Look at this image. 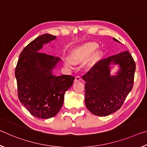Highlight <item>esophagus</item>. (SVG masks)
<instances>
[{
  "instance_id": "1",
  "label": "esophagus",
  "mask_w": 147,
  "mask_h": 147,
  "mask_svg": "<svg viewBox=\"0 0 147 147\" xmlns=\"http://www.w3.org/2000/svg\"><path fill=\"white\" fill-rule=\"evenodd\" d=\"M81 81V78H80V77L79 76H76V78H75V82H79V81Z\"/></svg>"
}]
</instances>
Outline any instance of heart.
Wrapping results in <instances>:
<instances>
[{
  "instance_id": "b5f03b06",
  "label": "heart",
  "mask_w": 147,
  "mask_h": 147,
  "mask_svg": "<svg viewBox=\"0 0 147 147\" xmlns=\"http://www.w3.org/2000/svg\"><path fill=\"white\" fill-rule=\"evenodd\" d=\"M98 45L95 42H86L78 47L72 49L68 55V60H66V66H71V64H79L86 61L89 57L86 64V68H91L102 57V52L96 50Z\"/></svg>"
}]
</instances>
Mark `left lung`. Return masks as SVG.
Segmentation results:
<instances>
[{
	"instance_id": "1",
	"label": "left lung",
	"mask_w": 147,
	"mask_h": 147,
	"mask_svg": "<svg viewBox=\"0 0 147 147\" xmlns=\"http://www.w3.org/2000/svg\"><path fill=\"white\" fill-rule=\"evenodd\" d=\"M111 64H119L116 76L110 75ZM135 70V62L128 51L99 61L83 76L87 109L99 116H107L119 110L132 90Z\"/></svg>"
}]
</instances>
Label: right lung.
I'll return each instance as SVG.
<instances>
[{
	"instance_id": "right-lung-1",
	"label": "right lung",
	"mask_w": 147,
	"mask_h": 147,
	"mask_svg": "<svg viewBox=\"0 0 147 147\" xmlns=\"http://www.w3.org/2000/svg\"><path fill=\"white\" fill-rule=\"evenodd\" d=\"M55 38L46 33L28 44L20 54L15 71L20 102L32 115L41 119L54 117L59 112L64 93L75 79L71 76H53V69L61 59L39 52L44 45Z\"/></svg>"
}]
</instances>
